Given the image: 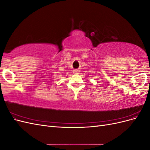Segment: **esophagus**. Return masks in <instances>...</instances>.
<instances>
[{"label":"esophagus","mask_w":150,"mask_h":150,"mask_svg":"<svg viewBox=\"0 0 150 150\" xmlns=\"http://www.w3.org/2000/svg\"><path fill=\"white\" fill-rule=\"evenodd\" d=\"M79 72V70H74V73H75V74H78Z\"/></svg>","instance_id":"obj_1"}]
</instances>
